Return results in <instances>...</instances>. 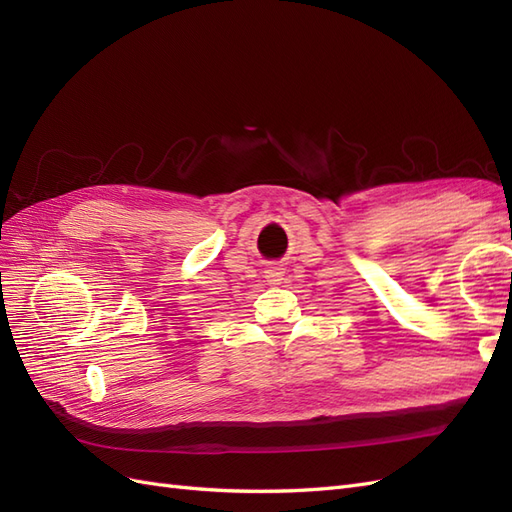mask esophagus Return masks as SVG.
I'll return each instance as SVG.
<instances>
[{"label": "esophagus", "instance_id": "obj_1", "mask_svg": "<svg viewBox=\"0 0 512 512\" xmlns=\"http://www.w3.org/2000/svg\"><path fill=\"white\" fill-rule=\"evenodd\" d=\"M265 277H267V282H269L271 286H277V284H282V280H284V271H282L280 267L271 265V267H267Z\"/></svg>", "mask_w": 512, "mask_h": 512}]
</instances>
